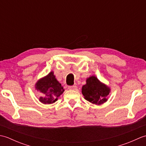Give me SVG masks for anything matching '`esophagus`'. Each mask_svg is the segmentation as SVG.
Returning <instances> with one entry per match:
<instances>
[{
    "label": "esophagus",
    "mask_w": 146,
    "mask_h": 146,
    "mask_svg": "<svg viewBox=\"0 0 146 146\" xmlns=\"http://www.w3.org/2000/svg\"><path fill=\"white\" fill-rule=\"evenodd\" d=\"M70 90H77V86L75 85H73V86H70L68 87Z\"/></svg>",
    "instance_id": "1"
}]
</instances>
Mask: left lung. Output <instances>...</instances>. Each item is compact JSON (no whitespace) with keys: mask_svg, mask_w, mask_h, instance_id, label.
<instances>
[{"mask_svg":"<svg viewBox=\"0 0 146 146\" xmlns=\"http://www.w3.org/2000/svg\"><path fill=\"white\" fill-rule=\"evenodd\" d=\"M110 88L102 83L95 75L86 78V84L82 86V93L85 100L90 103L100 105L108 100Z\"/></svg>","mask_w":146,"mask_h":146,"instance_id":"8db88e82","label":"left lung"}]
</instances>
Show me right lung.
<instances>
[{"mask_svg":"<svg viewBox=\"0 0 146 146\" xmlns=\"http://www.w3.org/2000/svg\"><path fill=\"white\" fill-rule=\"evenodd\" d=\"M35 88L41 93L42 97H39V101L44 104L54 103L64 91L61 83L56 78L53 71L39 79L35 84Z\"/></svg>","mask_w":146,"mask_h":146,"instance_id":"right-lung-1","label":"right lung"}]
</instances>
